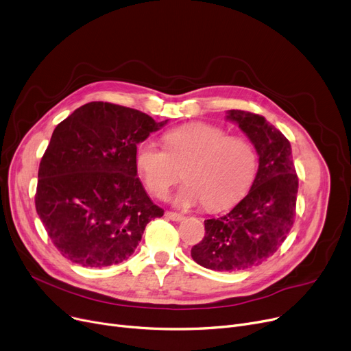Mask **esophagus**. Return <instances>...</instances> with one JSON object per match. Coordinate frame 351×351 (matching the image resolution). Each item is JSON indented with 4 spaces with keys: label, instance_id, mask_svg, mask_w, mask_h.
Instances as JSON below:
<instances>
[{
    "label": "esophagus",
    "instance_id": "1",
    "mask_svg": "<svg viewBox=\"0 0 351 351\" xmlns=\"http://www.w3.org/2000/svg\"><path fill=\"white\" fill-rule=\"evenodd\" d=\"M165 216L173 220V222H180V220L185 219V216L180 215V213H175V212H165Z\"/></svg>",
    "mask_w": 351,
    "mask_h": 351
}]
</instances>
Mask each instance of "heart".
<instances>
[{
	"instance_id": "heart-1",
	"label": "heart",
	"mask_w": 351,
	"mask_h": 351,
	"mask_svg": "<svg viewBox=\"0 0 351 351\" xmlns=\"http://www.w3.org/2000/svg\"><path fill=\"white\" fill-rule=\"evenodd\" d=\"M165 149L151 141L136 146L135 166L146 189L165 197L183 178L186 183L173 196L179 208L205 204L209 210L234 205L247 191L257 171L253 145L241 136H229L216 125L192 122L163 135Z\"/></svg>"
}]
</instances>
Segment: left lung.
<instances>
[{
  "mask_svg": "<svg viewBox=\"0 0 351 351\" xmlns=\"http://www.w3.org/2000/svg\"><path fill=\"white\" fill-rule=\"evenodd\" d=\"M234 122L259 155L249 193L226 215L205 220V237L192 259L216 271H239L262 265L287 237L296 215L299 179L286 136L263 117L230 109Z\"/></svg>",
  "mask_w": 351,
  "mask_h": 351,
  "instance_id": "obj_1",
  "label": "left lung"
}]
</instances>
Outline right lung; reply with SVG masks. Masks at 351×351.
Listing matches in <instances>:
<instances>
[{"instance_id":"right-lung-1","label":"right lung","mask_w":351,"mask_h":351,"mask_svg":"<svg viewBox=\"0 0 351 351\" xmlns=\"http://www.w3.org/2000/svg\"><path fill=\"white\" fill-rule=\"evenodd\" d=\"M168 121L89 102L53 129L41 159L35 208L61 254L85 267L126 261L163 209L138 178L135 151Z\"/></svg>"}]
</instances>
